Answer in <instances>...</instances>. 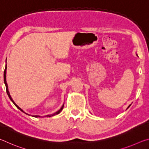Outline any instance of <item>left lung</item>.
Returning a JSON list of instances; mask_svg holds the SVG:
<instances>
[{"mask_svg":"<svg viewBox=\"0 0 149 149\" xmlns=\"http://www.w3.org/2000/svg\"><path fill=\"white\" fill-rule=\"evenodd\" d=\"M130 106H131V104H130V106H129V107H127V108H129V107H130Z\"/></svg>","mask_w":149,"mask_h":149,"instance_id":"obj_1","label":"left lung"}]
</instances>
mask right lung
<instances>
[{"mask_svg": "<svg viewBox=\"0 0 149 149\" xmlns=\"http://www.w3.org/2000/svg\"><path fill=\"white\" fill-rule=\"evenodd\" d=\"M6 68H7V65H6H6H5V69H4V84H5V86H6V93H7V95H8V97L10 98V99L11 100V101L14 103V104L16 106V107L18 108L19 110H20L22 111V112H23L24 113H25V114H27V115H29V116H30L29 114H27V113H26L24 112V111L21 108H19L18 106H17L16 103L14 102V101L13 100V99H12V97H11V96H10V93H9V91H8V85H7V83H6ZM63 108H64V104L62 105V107H61V108H60V109L59 110H58L57 112H56L55 113H54L53 114H51V115H48V116H49V117H51V116H54V115H56V114H58L59 113L61 112L62 111V110L63 109ZM33 116V117H35V118H38V117H41L40 116H37V115H35V116Z\"/></svg>", "mask_w": 149, "mask_h": 149, "instance_id": "right-lung-1", "label": "right lung"}]
</instances>
